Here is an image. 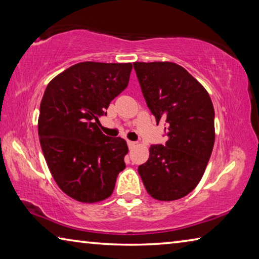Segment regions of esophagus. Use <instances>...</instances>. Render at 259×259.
Returning <instances> with one entry per match:
<instances>
[{
    "instance_id": "obj_1",
    "label": "esophagus",
    "mask_w": 259,
    "mask_h": 259,
    "mask_svg": "<svg viewBox=\"0 0 259 259\" xmlns=\"http://www.w3.org/2000/svg\"><path fill=\"white\" fill-rule=\"evenodd\" d=\"M136 145H137V143L131 142V140H128V146H129L130 150H133V148H134Z\"/></svg>"
}]
</instances>
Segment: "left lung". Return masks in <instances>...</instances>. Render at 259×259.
<instances>
[{
    "instance_id": "1",
    "label": "left lung",
    "mask_w": 259,
    "mask_h": 259,
    "mask_svg": "<svg viewBox=\"0 0 259 259\" xmlns=\"http://www.w3.org/2000/svg\"><path fill=\"white\" fill-rule=\"evenodd\" d=\"M142 93L156 123H168V139L150 147L138 166L148 194L178 200L202 178L214 143V111L207 90L185 68L170 61L134 63Z\"/></svg>"
}]
</instances>
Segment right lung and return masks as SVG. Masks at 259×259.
<instances>
[{"label":"right lung","instance_id":"add662e5","mask_svg":"<svg viewBox=\"0 0 259 259\" xmlns=\"http://www.w3.org/2000/svg\"><path fill=\"white\" fill-rule=\"evenodd\" d=\"M133 64L84 61L52 78L43 95L38 137L52 177L74 200L111 196L125 168L126 142L105 136L96 122L128 87Z\"/></svg>","mask_w":259,"mask_h":259}]
</instances>
